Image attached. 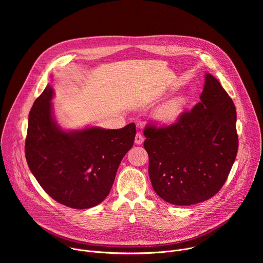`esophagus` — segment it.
<instances>
[{"mask_svg": "<svg viewBox=\"0 0 263 263\" xmlns=\"http://www.w3.org/2000/svg\"><path fill=\"white\" fill-rule=\"evenodd\" d=\"M144 137L141 134H137L136 138H135V144L137 145H142L144 143Z\"/></svg>", "mask_w": 263, "mask_h": 263, "instance_id": "obj_1", "label": "esophagus"}]
</instances>
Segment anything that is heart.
<instances>
[{"instance_id":"1","label":"heart","mask_w":263,"mask_h":263,"mask_svg":"<svg viewBox=\"0 0 263 263\" xmlns=\"http://www.w3.org/2000/svg\"><path fill=\"white\" fill-rule=\"evenodd\" d=\"M187 100L184 96H176L161 104L154 113L155 119L164 125L174 124L179 120L186 108Z\"/></svg>"}]
</instances>
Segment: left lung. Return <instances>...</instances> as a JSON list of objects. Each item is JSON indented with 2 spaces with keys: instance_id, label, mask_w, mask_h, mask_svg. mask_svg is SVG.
Instances as JSON below:
<instances>
[{
  "instance_id": "8db88e82",
  "label": "left lung",
  "mask_w": 263,
  "mask_h": 263,
  "mask_svg": "<svg viewBox=\"0 0 263 263\" xmlns=\"http://www.w3.org/2000/svg\"><path fill=\"white\" fill-rule=\"evenodd\" d=\"M199 99L176 123L148 125L144 130L152 186L175 205L214 196L225 183L238 151L234 102L210 73Z\"/></svg>"
}]
</instances>
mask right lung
Wrapping results in <instances>:
<instances>
[{
	"mask_svg": "<svg viewBox=\"0 0 263 263\" xmlns=\"http://www.w3.org/2000/svg\"><path fill=\"white\" fill-rule=\"evenodd\" d=\"M47 85L28 117L25 156L40 186L55 201L90 209L110 192L118 166L136 137L134 122L119 129H64L57 121Z\"/></svg>",
	"mask_w": 263,
	"mask_h": 263,
	"instance_id": "right-lung-1",
	"label": "right lung"
}]
</instances>
